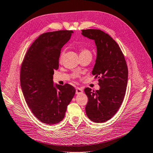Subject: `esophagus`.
I'll use <instances>...</instances> for the list:
<instances>
[{
	"label": "esophagus",
	"instance_id": "obj_1",
	"mask_svg": "<svg viewBox=\"0 0 153 153\" xmlns=\"http://www.w3.org/2000/svg\"><path fill=\"white\" fill-rule=\"evenodd\" d=\"M83 93V89H81L80 88H76V94H81Z\"/></svg>",
	"mask_w": 153,
	"mask_h": 153
}]
</instances>
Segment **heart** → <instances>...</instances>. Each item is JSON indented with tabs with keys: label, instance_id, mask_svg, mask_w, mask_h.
<instances>
[{
	"label": "heart",
	"instance_id": "1",
	"mask_svg": "<svg viewBox=\"0 0 153 153\" xmlns=\"http://www.w3.org/2000/svg\"><path fill=\"white\" fill-rule=\"evenodd\" d=\"M85 54H91L90 51H89L87 49H82L80 51L79 55H85ZM62 56H63V53H62V54L60 56V59L62 58Z\"/></svg>",
	"mask_w": 153,
	"mask_h": 153
}]
</instances>
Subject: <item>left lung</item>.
Wrapping results in <instances>:
<instances>
[{
    "label": "left lung",
    "mask_w": 153,
    "mask_h": 153,
    "mask_svg": "<svg viewBox=\"0 0 153 153\" xmlns=\"http://www.w3.org/2000/svg\"><path fill=\"white\" fill-rule=\"evenodd\" d=\"M82 34L95 41L97 58L92 74L98 79L99 90L84 89L88 97L86 115L95 123L112 118L120 107L126 92L128 68L121 48L109 34L97 29L82 30Z\"/></svg>",
    "instance_id": "8db88e82"
}]
</instances>
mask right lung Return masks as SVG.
<instances>
[{
	"label": "right lung",
	"mask_w": 153,
	"mask_h": 153,
	"mask_svg": "<svg viewBox=\"0 0 153 153\" xmlns=\"http://www.w3.org/2000/svg\"><path fill=\"white\" fill-rule=\"evenodd\" d=\"M71 30L44 33L32 43L21 65L20 85L26 102L41 122L57 124L63 120L76 89L66 83L54 85L53 75L59 68L61 48Z\"/></svg>",
	"instance_id": "right-lung-1"
}]
</instances>
